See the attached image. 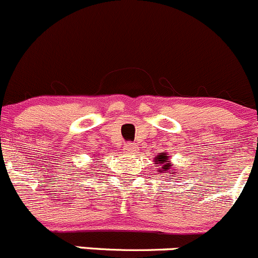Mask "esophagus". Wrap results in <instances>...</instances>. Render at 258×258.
<instances>
[{"label":"esophagus","instance_id":"34e87169","mask_svg":"<svg viewBox=\"0 0 258 258\" xmlns=\"http://www.w3.org/2000/svg\"><path fill=\"white\" fill-rule=\"evenodd\" d=\"M124 152L128 153V154H135V153H138L137 144L135 143H126L124 145Z\"/></svg>","mask_w":258,"mask_h":258}]
</instances>
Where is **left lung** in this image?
I'll return each instance as SVG.
<instances>
[{"label":"left lung","mask_w":258,"mask_h":258,"mask_svg":"<svg viewBox=\"0 0 258 258\" xmlns=\"http://www.w3.org/2000/svg\"><path fill=\"white\" fill-rule=\"evenodd\" d=\"M167 157H168V154L167 155L160 154V155H158L157 158H155V162H158V163H159V164H164V165H159V167L162 168L163 170H169L170 165L167 164V163L169 162V160L167 159ZM172 174H173V173H172Z\"/></svg>","instance_id":"obj_1"}]
</instances>
